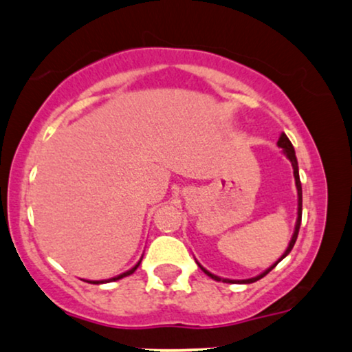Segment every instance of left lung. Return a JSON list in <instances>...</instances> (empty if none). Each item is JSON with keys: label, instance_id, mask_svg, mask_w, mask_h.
Returning <instances> with one entry per match:
<instances>
[{"label": "left lung", "instance_id": "8db88e82", "mask_svg": "<svg viewBox=\"0 0 352 352\" xmlns=\"http://www.w3.org/2000/svg\"><path fill=\"white\" fill-rule=\"evenodd\" d=\"M278 146L279 148H283V151H284V154L287 155L289 157V161L292 162V168H294V179H296V186H297V197H299V211H297V224H296V230H294V235H292V239H291V243H289V247H287V250L284 252V255L279 258L278 261H276V263L271 266V268H268L265 271V273H261L260 276H256V278H252V279H243V281H240V283H245V284H250V283H255V281H258V279H261L263 278V276H266L270 273L271 270L274 268L276 265L279 263V261L283 260V258H286L287 255H289V252L292 250V247H294V243H296V240H297V235H299V229H300V221H302V185H300V179H299V167H297V159H296V151H294V148H292V144H291V141H289V138L284 135H281V138H279V141H278ZM199 265V263H198ZM199 268H201L204 273H206L208 276H211L212 279H216V281H222V283H235V281H230V279H221L219 276H214V274H211L209 273V271H206L203 268V266H199Z\"/></svg>", "mask_w": 352, "mask_h": 352}]
</instances>
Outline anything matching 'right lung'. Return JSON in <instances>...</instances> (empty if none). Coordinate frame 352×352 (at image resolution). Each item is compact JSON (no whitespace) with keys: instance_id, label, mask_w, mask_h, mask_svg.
<instances>
[{"instance_id":"add662e5","label":"right lung","mask_w":352,"mask_h":352,"mask_svg":"<svg viewBox=\"0 0 352 352\" xmlns=\"http://www.w3.org/2000/svg\"><path fill=\"white\" fill-rule=\"evenodd\" d=\"M140 263H141V261H140ZM140 263H138L136 266H133V268H131L130 271H126V273H123V274H120V276H117V278L110 279V281H117V279H122V278H124V276H130L131 273H135V271H136V268H138V266H140ZM87 283H94V284H99V283H107V281H87Z\"/></svg>"}]
</instances>
